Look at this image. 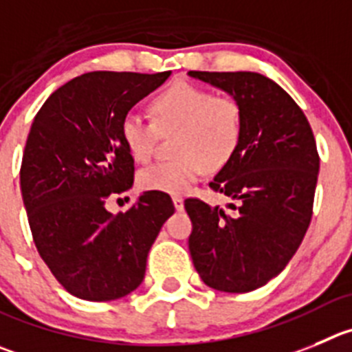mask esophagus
<instances>
[{
	"label": "esophagus",
	"mask_w": 352,
	"mask_h": 352,
	"mask_svg": "<svg viewBox=\"0 0 352 352\" xmlns=\"http://www.w3.org/2000/svg\"><path fill=\"white\" fill-rule=\"evenodd\" d=\"M172 201H173V206H175L177 212H180V210H184V199H182V196H179V195L172 196Z\"/></svg>",
	"instance_id": "esophagus-1"
}]
</instances>
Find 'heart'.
Listing matches in <instances>:
<instances>
[{
    "mask_svg": "<svg viewBox=\"0 0 352 352\" xmlns=\"http://www.w3.org/2000/svg\"><path fill=\"white\" fill-rule=\"evenodd\" d=\"M153 121L130 113L121 121V139L139 163L153 157L161 135H170L168 161L151 165L139 173L146 191L184 195L206 172L228 166L239 151L245 133V107L231 94L177 81L160 91L149 104Z\"/></svg>",
    "mask_w": 352,
    "mask_h": 352,
    "instance_id": "obj_1",
    "label": "heart"
}]
</instances>
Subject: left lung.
<instances>
[{
	"instance_id": "left-lung-1",
	"label": "left lung",
	"mask_w": 352,
	"mask_h": 352,
	"mask_svg": "<svg viewBox=\"0 0 352 352\" xmlns=\"http://www.w3.org/2000/svg\"><path fill=\"white\" fill-rule=\"evenodd\" d=\"M241 100L239 151L210 182L232 199L228 210L199 198L184 201L192 222L189 252L210 288L245 294L280 274L313 217L320 154L297 102L258 72L189 71Z\"/></svg>"
}]
</instances>
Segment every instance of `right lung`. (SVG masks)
<instances>
[{
	"mask_svg": "<svg viewBox=\"0 0 352 352\" xmlns=\"http://www.w3.org/2000/svg\"><path fill=\"white\" fill-rule=\"evenodd\" d=\"M170 71H94L54 91L34 116L21 165L29 228L55 280L71 295L107 302L135 290L161 226L175 212L166 192L147 191L113 215L109 198L133 186L121 121Z\"/></svg>",
	"mask_w": 352,
	"mask_h": 352,
	"instance_id": "right-lung-1",
	"label": "right lung"
}]
</instances>
